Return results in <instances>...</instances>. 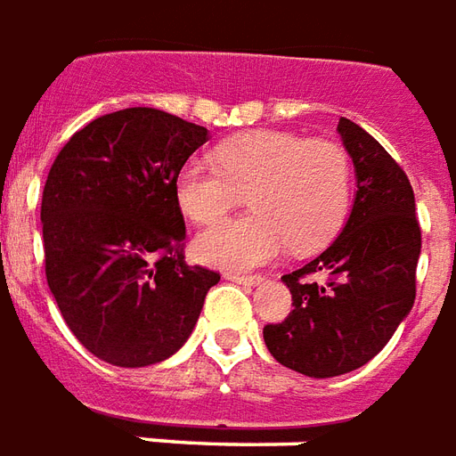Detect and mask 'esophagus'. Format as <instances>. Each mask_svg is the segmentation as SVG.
Returning <instances> with one entry per match:
<instances>
[{
    "label": "esophagus",
    "mask_w": 456,
    "mask_h": 456,
    "mask_svg": "<svg viewBox=\"0 0 456 456\" xmlns=\"http://www.w3.org/2000/svg\"><path fill=\"white\" fill-rule=\"evenodd\" d=\"M224 278L232 280V282H239V285H246V288H256L261 285V275H239V273H224Z\"/></svg>",
    "instance_id": "obj_1"
}]
</instances>
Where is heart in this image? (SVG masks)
Segmentation results:
<instances>
[{"label":"heart","mask_w":456,"mask_h":456,"mask_svg":"<svg viewBox=\"0 0 456 456\" xmlns=\"http://www.w3.org/2000/svg\"><path fill=\"white\" fill-rule=\"evenodd\" d=\"M217 163L191 159L176 176V200L195 224H212L248 195L254 215L202 232V261L251 271L288 244L299 254L336 237L350 208L348 151L333 140H306L285 130H251L217 147Z\"/></svg>","instance_id":"1"}]
</instances>
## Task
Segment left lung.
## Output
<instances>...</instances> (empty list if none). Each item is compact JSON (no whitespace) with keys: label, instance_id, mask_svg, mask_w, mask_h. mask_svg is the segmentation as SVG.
I'll list each match as a JSON object with an SVG mask.
<instances>
[{"label":"left lung","instance_id":"8db88e82","mask_svg":"<svg viewBox=\"0 0 456 456\" xmlns=\"http://www.w3.org/2000/svg\"><path fill=\"white\" fill-rule=\"evenodd\" d=\"M338 134L357 178L350 217L322 256L282 275L295 309L263 329L280 365L316 379L353 372L389 343L416 299L420 256L416 198L403 168L348 118L338 120Z\"/></svg>","mask_w":456,"mask_h":456}]
</instances>
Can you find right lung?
<instances>
[{
  "label": "right lung",
  "mask_w": 456,
  "mask_h": 456,
  "mask_svg": "<svg viewBox=\"0 0 456 456\" xmlns=\"http://www.w3.org/2000/svg\"><path fill=\"white\" fill-rule=\"evenodd\" d=\"M208 130L157 108L91 120L43 188L45 278L84 348L118 367L167 360L219 273L188 265L176 176Z\"/></svg>",
  "instance_id": "add662e5"
}]
</instances>
